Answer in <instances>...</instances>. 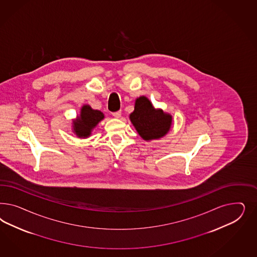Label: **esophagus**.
<instances>
[{"instance_id": "34e87169", "label": "esophagus", "mask_w": 257, "mask_h": 257, "mask_svg": "<svg viewBox=\"0 0 257 257\" xmlns=\"http://www.w3.org/2000/svg\"><path fill=\"white\" fill-rule=\"evenodd\" d=\"M112 115L114 116L115 117H120V115H121V111H117V112H114V113H112Z\"/></svg>"}]
</instances>
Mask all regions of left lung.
Instances as JSON below:
<instances>
[{
    "instance_id": "1",
    "label": "left lung",
    "mask_w": 257,
    "mask_h": 257,
    "mask_svg": "<svg viewBox=\"0 0 257 257\" xmlns=\"http://www.w3.org/2000/svg\"><path fill=\"white\" fill-rule=\"evenodd\" d=\"M130 120L144 140L163 138L171 129L172 117L162 109H156L147 97L141 96L136 100L135 110Z\"/></svg>"
}]
</instances>
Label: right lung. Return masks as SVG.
<instances>
[{"label":"right lung","mask_w":257,"mask_h":257,"mask_svg":"<svg viewBox=\"0 0 257 257\" xmlns=\"http://www.w3.org/2000/svg\"><path fill=\"white\" fill-rule=\"evenodd\" d=\"M104 117V115L99 110H94L88 104L81 108L80 116L73 121V133L80 139L88 138L92 129Z\"/></svg>","instance_id":"obj_1"}]
</instances>
